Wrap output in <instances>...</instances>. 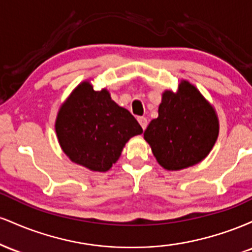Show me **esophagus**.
<instances>
[{
    "label": "esophagus",
    "mask_w": 252,
    "mask_h": 252,
    "mask_svg": "<svg viewBox=\"0 0 252 252\" xmlns=\"http://www.w3.org/2000/svg\"><path fill=\"white\" fill-rule=\"evenodd\" d=\"M137 121H138V123L141 124V126H142V129L146 130L147 126H148V121H147V118L146 117H138Z\"/></svg>",
    "instance_id": "esophagus-1"
}]
</instances>
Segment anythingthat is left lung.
<instances>
[{
    "instance_id": "8db88e82",
    "label": "left lung",
    "mask_w": 252,
    "mask_h": 252,
    "mask_svg": "<svg viewBox=\"0 0 252 252\" xmlns=\"http://www.w3.org/2000/svg\"><path fill=\"white\" fill-rule=\"evenodd\" d=\"M219 120L216 109L189 80L176 91L164 90L158 117L143 137L156 161L167 170H181L201 162L216 144Z\"/></svg>"
}]
</instances>
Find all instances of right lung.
Listing matches in <instances>:
<instances>
[{"instance_id": "obj_1", "label": "right lung", "mask_w": 252, "mask_h": 252, "mask_svg": "<svg viewBox=\"0 0 252 252\" xmlns=\"http://www.w3.org/2000/svg\"><path fill=\"white\" fill-rule=\"evenodd\" d=\"M54 128L66 156L92 172L109 170L130 138L143 132L108 90L96 91L90 80L80 83L62 104Z\"/></svg>"}]
</instances>
